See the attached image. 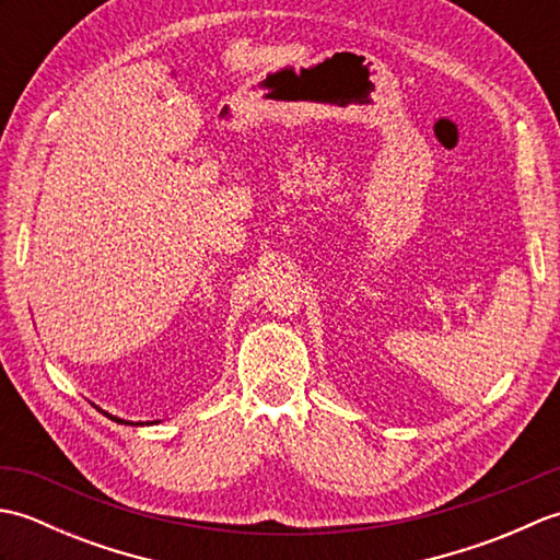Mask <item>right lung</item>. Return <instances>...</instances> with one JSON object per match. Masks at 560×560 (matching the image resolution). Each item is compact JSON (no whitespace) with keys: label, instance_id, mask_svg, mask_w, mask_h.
Wrapping results in <instances>:
<instances>
[{"label":"right lung","instance_id":"right-lung-1","mask_svg":"<svg viewBox=\"0 0 560 560\" xmlns=\"http://www.w3.org/2000/svg\"><path fill=\"white\" fill-rule=\"evenodd\" d=\"M103 413H105V411H103ZM105 416H110V413H105ZM110 419H113V421H117V423H125V419H117V416H110ZM127 423H129V421H127ZM137 425H141V421H139Z\"/></svg>","mask_w":560,"mask_h":560}]
</instances>
